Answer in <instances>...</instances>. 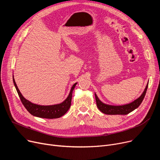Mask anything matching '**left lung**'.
<instances>
[{
  "mask_svg": "<svg viewBox=\"0 0 160 160\" xmlns=\"http://www.w3.org/2000/svg\"><path fill=\"white\" fill-rule=\"evenodd\" d=\"M148 83L146 86V88L143 93L142 95L136 100L133 102L122 106H111L105 104L102 102L97 97V95L95 94V99H96V103L97 106L98 108V110L102 112V113L107 114V115H127L131 112L133 111L135 109L138 108L139 105L141 104L142 100H143L146 92L148 88Z\"/></svg>",
  "mask_w": 160,
  "mask_h": 160,
  "instance_id": "1",
  "label": "left lung"
}]
</instances>
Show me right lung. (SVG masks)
<instances>
[{"label": "right lung", "instance_id": "add662e5", "mask_svg": "<svg viewBox=\"0 0 160 160\" xmlns=\"http://www.w3.org/2000/svg\"><path fill=\"white\" fill-rule=\"evenodd\" d=\"M14 85L15 86L16 90L18 91V93L19 96V98L21 100L23 106L27 109V111L33 116L41 117V118L45 119H56L59 118L63 116L67 111L69 110V108L71 104V99H72V91L77 85V83H75L72 86L70 93L65 100L62 103L52 105V106H40L30 102L27 99H25L23 96L21 95V92L19 91L18 86L15 83L14 78H13Z\"/></svg>", "mask_w": 160, "mask_h": 160}]
</instances>
